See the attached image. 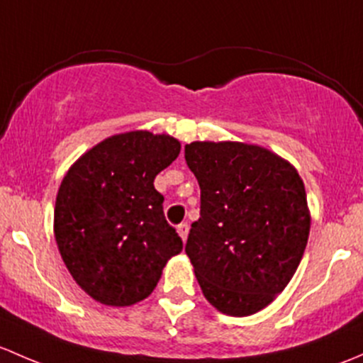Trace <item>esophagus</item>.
<instances>
[{"label":"esophagus","instance_id":"esophagus-1","mask_svg":"<svg viewBox=\"0 0 363 363\" xmlns=\"http://www.w3.org/2000/svg\"><path fill=\"white\" fill-rule=\"evenodd\" d=\"M177 230H178V234H180V238L183 239V241H186V238H189V225H186V223H180Z\"/></svg>","mask_w":363,"mask_h":363}]
</instances>
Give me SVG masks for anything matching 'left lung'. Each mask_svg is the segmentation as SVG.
Returning a JSON list of instances; mask_svg holds the SVG:
<instances>
[{"instance_id": "obj_1", "label": "left lung", "mask_w": 363, "mask_h": 363, "mask_svg": "<svg viewBox=\"0 0 363 363\" xmlns=\"http://www.w3.org/2000/svg\"><path fill=\"white\" fill-rule=\"evenodd\" d=\"M185 160L201 186V218L185 246L201 290L223 315H255L285 290L304 255V182L286 159L241 141H194Z\"/></svg>"}]
</instances>
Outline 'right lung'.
Listing matches in <instances>:
<instances>
[{"label": "right lung", "instance_id": "add662e5", "mask_svg": "<svg viewBox=\"0 0 363 363\" xmlns=\"http://www.w3.org/2000/svg\"><path fill=\"white\" fill-rule=\"evenodd\" d=\"M180 150L169 134H113L62 178L54 209L59 253L77 285L101 304L124 308L147 298L183 250L154 186Z\"/></svg>", "mask_w": 363, "mask_h": 363}]
</instances>
